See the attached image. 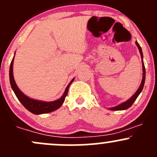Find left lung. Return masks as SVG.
<instances>
[{
    "mask_svg": "<svg viewBox=\"0 0 157 157\" xmlns=\"http://www.w3.org/2000/svg\"><path fill=\"white\" fill-rule=\"evenodd\" d=\"M135 44H136L138 49H139L140 54H141V59H141V63H142L143 77H142V80H141V85H140L139 88L138 89V90H137L136 92H135L134 95H133L132 96L129 98V99L127 100L126 101L123 102V103H121L120 105H117V106H115V107H113V108H109L110 110H126V109L130 108V107L132 105V104L135 102V101L136 100V98H138V96L139 95V94L141 93V91H142L143 88H144V82H145V67H144V61H143V52H142V50H141V47H140V45L138 44V43L137 42V41H135Z\"/></svg>",
    "mask_w": 157,
    "mask_h": 157,
    "instance_id": "1",
    "label": "left lung"
}]
</instances>
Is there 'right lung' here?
Masks as SVG:
<instances>
[{"instance_id":"add662e5","label":"right lung","mask_w":157,"mask_h":157,"mask_svg":"<svg viewBox=\"0 0 157 157\" xmlns=\"http://www.w3.org/2000/svg\"><path fill=\"white\" fill-rule=\"evenodd\" d=\"M14 56L13 58V60L11 62L10 67V82L12 90L14 92L15 95H16L17 98L19 101L22 103V105L25 107L28 110L34 114H42V113H50V112L54 111L57 110L58 108H60L64 103L65 99V97L67 95V92H68V88L72 82L74 81V78L72 79L71 81L69 83L67 86L66 87L63 95L59 99L53 101H39L33 99V98H29L27 95H25L23 92L19 89V87L16 85L15 82L14 77H13V60H14Z\"/></svg>"}]
</instances>
